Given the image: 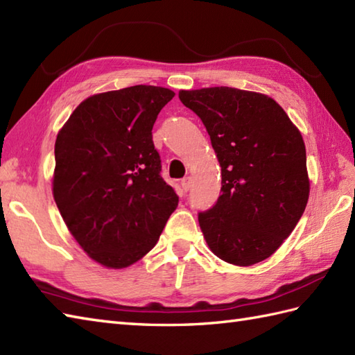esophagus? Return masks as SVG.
Returning <instances> with one entry per match:
<instances>
[{
    "mask_svg": "<svg viewBox=\"0 0 355 355\" xmlns=\"http://www.w3.org/2000/svg\"><path fill=\"white\" fill-rule=\"evenodd\" d=\"M191 184H192V178L191 177H184L182 180V187H183L184 192H187V191L191 189Z\"/></svg>",
    "mask_w": 355,
    "mask_h": 355,
    "instance_id": "obj_1",
    "label": "esophagus"
}]
</instances>
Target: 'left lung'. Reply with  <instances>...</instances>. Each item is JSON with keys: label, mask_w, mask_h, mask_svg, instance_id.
<instances>
[{"label": "left lung", "mask_w": 355, "mask_h": 355, "mask_svg": "<svg viewBox=\"0 0 355 355\" xmlns=\"http://www.w3.org/2000/svg\"><path fill=\"white\" fill-rule=\"evenodd\" d=\"M210 135L221 195L198 212L206 243L233 266H253L290 236L306 207L305 143L271 97L230 87L178 93Z\"/></svg>", "instance_id": "obj_1"}]
</instances>
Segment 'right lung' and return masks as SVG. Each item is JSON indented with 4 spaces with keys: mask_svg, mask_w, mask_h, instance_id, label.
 Segmentation results:
<instances>
[{
    "mask_svg": "<svg viewBox=\"0 0 355 355\" xmlns=\"http://www.w3.org/2000/svg\"><path fill=\"white\" fill-rule=\"evenodd\" d=\"M173 96L153 85L94 94L56 137V206L79 245L108 268L143 258L178 206L153 141L158 112Z\"/></svg>",
    "mask_w": 355,
    "mask_h": 355,
    "instance_id": "right-lung-1",
    "label": "right lung"
}]
</instances>
